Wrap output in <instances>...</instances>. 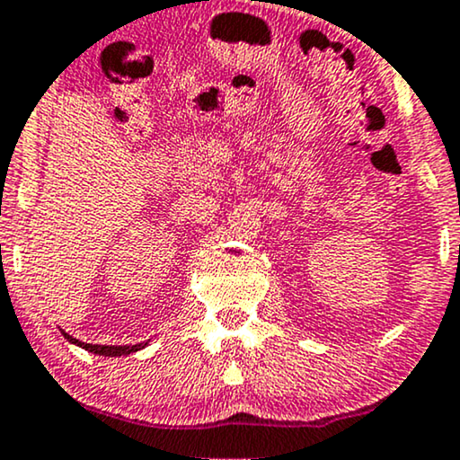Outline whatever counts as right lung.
Instances as JSON below:
<instances>
[{
	"label": "right lung",
	"mask_w": 460,
	"mask_h": 460,
	"mask_svg": "<svg viewBox=\"0 0 460 460\" xmlns=\"http://www.w3.org/2000/svg\"><path fill=\"white\" fill-rule=\"evenodd\" d=\"M64 339H68L70 342H75V345L83 347V349H85V351L96 353V356H111V358L128 356V353L139 351V349H143V347L147 345V342H137V345H90V342H81V341L72 339V336L66 334V332H64Z\"/></svg>",
	"instance_id": "1"
}]
</instances>
